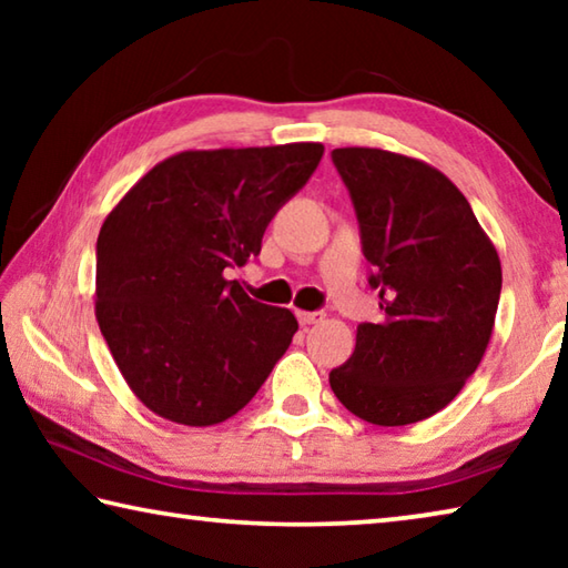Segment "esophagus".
<instances>
[{"label": "esophagus", "mask_w": 568, "mask_h": 568, "mask_svg": "<svg viewBox=\"0 0 568 568\" xmlns=\"http://www.w3.org/2000/svg\"><path fill=\"white\" fill-rule=\"evenodd\" d=\"M297 321H301V325H315V323H323L325 321V313L323 311H297Z\"/></svg>", "instance_id": "34e87169"}]
</instances>
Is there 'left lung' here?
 I'll list each match as a JSON object with an SVG mask.
<instances>
[{"label":"left lung","mask_w":568,"mask_h":568,"mask_svg":"<svg viewBox=\"0 0 568 568\" xmlns=\"http://www.w3.org/2000/svg\"><path fill=\"white\" fill-rule=\"evenodd\" d=\"M386 318L363 323L331 388L373 426H408L454 400L494 333L501 261L454 182L381 148H338Z\"/></svg>","instance_id":"obj_1"}]
</instances>
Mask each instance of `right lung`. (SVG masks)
Instances as JSON below:
<instances>
[{"label": "right lung", "instance_id": "add662e5", "mask_svg": "<svg viewBox=\"0 0 568 568\" xmlns=\"http://www.w3.org/2000/svg\"><path fill=\"white\" fill-rule=\"evenodd\" d=\"M323 158L321 142L185 150L158 162L104 217L94 315L124 383L155 416L215 426L245 408L297 331L230 267Z\"/></svg>", "mask_w": 568, "mask_h": 568}]
</instances>
